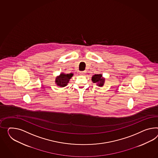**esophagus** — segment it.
Returning <instances> with one entry per match:
<instances>
[{"label":"esophagus","mask_w":158,"mask_h":158,"mask_svg":"<svg viewBox=\"0 0 158 158\" xmlns=\"http://www.w3.org/2000/svg\"><path fill=\"white\" fill-rule=\"evenodd\" d=\"M85 73H86L85 71H82V72H80V75H84Z\"/></svg>","instance_id":"1"}]
</instances>
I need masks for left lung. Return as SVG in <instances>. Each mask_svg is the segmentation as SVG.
Returning a JSON list of instances; mask_svg holds the SVG:
<instances>
[{"instance_id": "left-lung-1", "label": "left lung", "mask_w": 158, "mask_h": 158, "mask_svg": "<svg viewBox=\"0 0 158 158\" xmlns=\"http://www.w3.org/2000/svg\"><path fill=\"white\" fill-rule=\"evenodd\" d=\"M102 75L101 74H95L92 77V80L93 83H96L98 86H102L105 82V78H102Z\"/></svg>"}]
</instances>
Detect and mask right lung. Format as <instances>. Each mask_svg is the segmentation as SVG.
Wrapping results in <instances>:
<instances>
[{"label": "right lung", "instance_id": "add662e5", "mask_svg": "<svg viewBox=\"0 0 158 158\" xmlns=\"http://www.w3.org/2000/svg\"><path fill=\"white\" fill-rule=\"evenodd\" d=\"M73 73L65 74L62 73L59 76H57L56 78V83L58 86L60 87H64L69 83V80L73 76Z\"/></svg>", "mask_w": 158, "mask_h": 158}]
</instances>
